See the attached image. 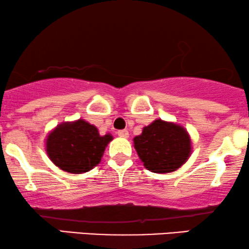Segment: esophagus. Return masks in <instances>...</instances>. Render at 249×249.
I'll return each instance as SVG.
<instances>
[{
    "label": "esophagus",
    "mask_w": 249,
    "mask_h": 249,
    "mask_svg": "<svg viewBox=\"0 0 249 249\" xmlns=\"http://www.w3.org/2000/svg\"><path fill=\"white\" fill-rule=\"evenodd\" d=\"M117 134H118V136L122 137V138H127L128 137V131L127 130H119L118 132H117Z\"/></svg>",
    "instance_id": "obj_1"
}]
</instances>
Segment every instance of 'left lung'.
<instances>
[{
  "label": "left lung",
  "mask_w": 249,
  "mask_h": 249,
  "mask_svg": "<svg viewBox=\"0 0 249 249\" xmlns=\"http://www.w3.org/2000/svg\"><path fill=\"white\" fill-rule=\"evenodd\" d=\"M136 148L145 168L153 173L175 172L191 152V140L184 127L157 119L134 137Z\"/></svg>",
  "instance_id": "obj_1"
}]
</instances>
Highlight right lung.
I'll return each instance as SVG.
<instances>
[{"mask_svg": "<svg viewBox=\"0 0 249 249\" xmlns=\"http://www.w3.org/2000/svg\"><path fill=\"white\" fill-rule=\"evenodd\" d=\"M111 134L100 136L94 125L83 119L62 123L49 134L46 152L55 166L65 172L81 174L100 163Z\"/></svg>", "mask_w": 249, "mask_h": 249, "instance_id": "1", "label": "right lung"}]
</instances>
